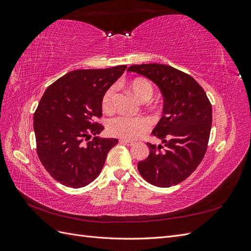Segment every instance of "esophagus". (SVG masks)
I'll return each instance as SVG.
<instances>
[{"instance_id": "obj_1", "label": "esophagus", "mask_w": 251, "mask_h": 251, "mask_svg": "<svg viewBox=\"0 0 251 251\" xmlns=\"http://www.w3.org/2000/svg\"><path fill=\"white\" fill-rule=\"evenodd\" d=\"M119 142L121 143V144H124V146H133V142L132 141H128V140H125V139H121V140H119Z\"/></svg>"}]
</instances>
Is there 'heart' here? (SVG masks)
<instances>
[{"instance_id":"heart-1","label":"heart","mask_w":251,"mask_h":251,"mask_svg":"<svg viewBox=\"0 0 251 251\" xmlns=\"http://www.w3.org/2000/svg\"><path fill=\"white\" fill-rule=\"evenodd\" d=\"M130 88L135 96L143 102L149 100L154 93L151 83L143 78L133 79L130 83ZM116 89V86H111L104 92L101 100V108L103 112L111 113L114 110V100H115ZM150 128L151 121L144 116H117L110 119L107 124V130L111 136L125 140L138 139L142 135L146 134Z\"/></svg>"}]
</instances>
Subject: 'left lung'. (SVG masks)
<instances>
[{"label":"left lung","mask_w":251,"mask_h":251,"mask_svg":"<svg viewBox=\"0 0 251 251\" xmlns=\"http://www.w3.org/2000/svg\"><path fill=\"white\" fill-rule=\"evenodd\" d=\"M127 71L144 75L160 88L163 116L151 132L164 146L148 142L150 154L138 162L141 177L158 187L184 181L198 168L206 153L211 121V103L191 75L161 64L133 65Z\"/></svg>","instance_id":"1"}]
</instances>
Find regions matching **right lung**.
Here are the masks:
<instances>
[{
	"mask_svg": "<svg viewBox=\"0 0 251 251\" xmlns=\"http://www.w3.org/2000/svg\"><path fill=\"white\" fill-rule=\"evenodd\" d=\"M126 66L75 70L45 91L34 112L36 153L44 168L60 184L79 188L100 174L115 138L94 137L103 126L101 100Z\"/></svg>",
	"mask_w": 251,
	"mask_h": 251,
	"instance_id": "add662e5",
	"label": "right lung"
}]
</instances>
